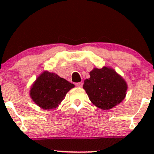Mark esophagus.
Returning <instances> with one entry per match:
<instances>
[{"instance_id":"34e87169","label":"esophagus","mask_w":154,"mask_h":154,"mask_svg":"<svg viewBox=\"0 0 154 154\" xmlns=\"http://www.w3.org/2000/svg\"><path fill=\"white\" fill-rule=\"evenodd\" d=\"M75 85H76V86L81 88V87L83 86V83H81V82H80V83H75Z\"/></svg>"}]
</instances>
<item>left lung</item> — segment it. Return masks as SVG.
<instances>
[{"label": "left lung", "mask_w": 154, "mask_h": 154, "mask_svg": "<svg viewBox=\"0 0 154 154\" xmlns=\"http://www.w3.org/2000/svg\"><path fill=\"white\" fill-rule=\"evenodd\" d=\"M90 78L84 80L86 90L91 103L103 110L112 109L125 99L127 83L112 68H94L90 71Z\"/></svg>", "instance_id": "obj_1"}]
</instances>
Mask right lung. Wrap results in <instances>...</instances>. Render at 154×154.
<instances>
[{"instance_id":"add662e5","label":"right lung","mask_w":154,"mask_h":154,"mask_svg":"<svg viewBox=\"0 0 154 154\" xmlns=\"http://www.w3.org/2000/svg\"><path fill=\"white\" fill-rule=\"evenodd\" d=\"M74 85L54 73L45 71L36 79L30 90L32 100L44 109L56 108Z\"/></svg>"}]
</instances>
